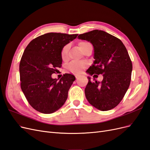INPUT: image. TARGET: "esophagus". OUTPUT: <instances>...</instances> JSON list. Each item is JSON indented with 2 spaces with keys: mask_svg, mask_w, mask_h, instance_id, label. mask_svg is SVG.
<instances>
[{
  "mask_svg": "<svg viewBox=\"0 0 150 150\" xmlns=\"http://www.w3.org/2000/svg\"><path fill=\"white\" fill-rule=\"evenodd\" d=\"M81 77V76L80 75H79V74H77V75H76V79H78L79 78Z\"/></svg>",
  "mask_w": 150,
  "mask_h": 150,
  "instance_id": "obj_1",
  "label": "esophagus"
}]
</instances>
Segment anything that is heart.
I'll return each instance as SVG.
<instances>
[{
    "mask_svg": "<svg viewBox=\"0 0 150 150\" xmlns=\"http://www.w3.org/2000/svg\"><path fill=\"white\" fill-rule=\"evenodd\" d=\"M87 42H80L79 43V47L82 51L84 49V47L86 44H88ZM68 51H69V46L66 45L65 46L62 47L61 51V57L62 61H66L68 58ZM87 66V63L84 62H79V61H73L70 62L69 65L67 66V69L71 72L74 73H79L84 68Z\"/></svg>",
    "mask_w": 150,
    "mask_h": 150,
    "instance_id": "obj_1",
    "label": "heart"
}]
</instances>
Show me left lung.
<instances>
[{
	"instance_id": "1",
	"label": "left lung",
	"mask_w": 150,
	"mask_h": 150,
	"mask_svg": "<svg viewBox=\"0 0 150 150\" xmlns=\"http://www.w3.org/2000/svg\"><path fill=\"white\" fill-rule=\"evenodd\" d=\"M78 38L94 46L95 61L86 72L103 76L101 82H92L88 77L86 97L98 110H110L120 104L130 84L133 66L128 52L120 39L103 30H91Z\"/></svg>"
}]
</instances>
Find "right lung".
<instances>
[{"mask_svg":"<svg viewBox=\"0 0 150 150\" xmlns=\"http://www.w3.org/2000/svg\"><path fill=\"white\" fill-rule=\"evenodd\" d=\"M77 36L47 33L32 40L26 47L19 64L21 87L34 110L50 114L59 110L66 101L75 77L66 73L57 81L51 75L61 67L62 47Z\"/></svg>","mask_w":150,"mask_h":150,"instance_id":"obj_1","label":"right lung"}]
</instances>
